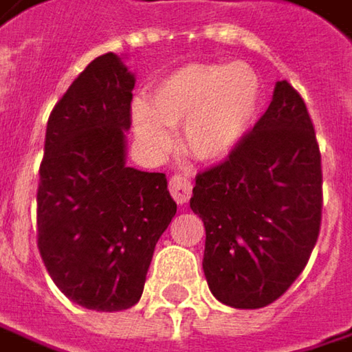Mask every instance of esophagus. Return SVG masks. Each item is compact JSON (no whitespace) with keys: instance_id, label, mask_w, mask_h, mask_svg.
Here are the masks:
<instances>
[{"instance_id":"1","label":"esophagus","mask_w":352,"mask_h":352,"mask_svg":"<svg viewBox=\"0 0 352 352\" xmlns=\"http://www.w3.org/2000/svg\"><path fill=\"white\" fill-rule=\"evenodd\" d=\"M191 181L185 175H173L169 179V191L179 206H185L191 197Z\"/></svg>"}]
</instances>
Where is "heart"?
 Wrapping results in <instances>:
<instances>
[{
  "label": "heart",
  "mask_w": 352,
  "mask_h": 352,
  "mask_svg": "<svg viewBox=\"0 0 352 352\" xmlns=\"http://www.w3.org/2000/svg\"><path fill=\"white\" fill-rule=\"evenodd\" d=\"M262 94L258 72L243 62H193L155 84L151 109L144 102L133 107V131L139 143L161 155L173 144L169 126L181 124L187 155L221 163L252 131Z\"/></svg>",
  "instance_id": "1"
}]
</instances>
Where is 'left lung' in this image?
<instances>
[{
	"label": "left lung",
	"instance_id": "1",
	"mask_svg": "<svg viewBox=\"0 0 352 352\" xmlns=\"http://www.w3.org/2000/svg\"><path fill=\"white\" fill-rule=\"evenodd\" d=\"M206 226L209 290L234 308L278 300L320 232L322 169L302 96L276 82L268 111L219 165L195 177L189 201Z\"/></svg>",
	"mask_w": 352,
	"mask_h": 352
}]
</instances>
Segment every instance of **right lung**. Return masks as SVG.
Instances as JSON below:
<instances>
[{"instance_id":"right-lung-1","label":"right lung","mask_w":352,"mask_h":352,"mask_svg":"<svg viewBox=\"0 0 352 352\" xmlns=\"http://www.w3.org/2000/svg\"><path fill=\"white\" fill-rule=\"evenodd\" d=\"M133 88L120 56L94 58L50 114L40 165V256L72 302L98 312L141 300L177 213L165 173L126 165Z\"/></svg>"}]
</instances>
